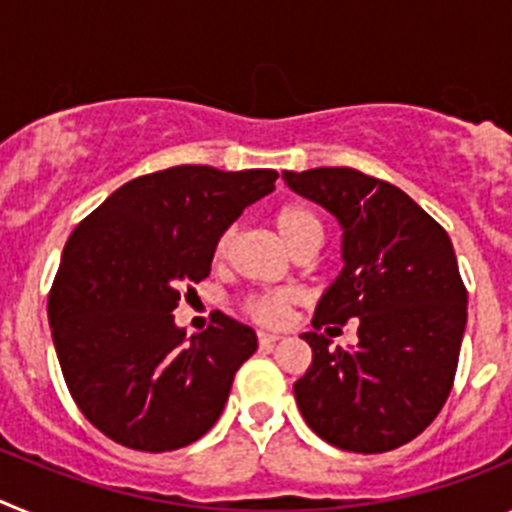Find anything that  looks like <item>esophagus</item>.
<instances>
[{
    "mask_svg": "<svg viewBox=\"0 0 512 512\" xmlns=\"http://www.w3.org/2000/svg\"><path fill=\"white\" fill-rule=\"evenodd\" d=\"M279 338H282V336H277V333H264V330H261V333H259V346L261 348H271V346H274V343L279 341Z\"/></svg>",
    "mask_w": 512,
    "mask_h": 512,
    "instance_id": "esophagus-1",
    "label": "esophagus"
}]
</instances>
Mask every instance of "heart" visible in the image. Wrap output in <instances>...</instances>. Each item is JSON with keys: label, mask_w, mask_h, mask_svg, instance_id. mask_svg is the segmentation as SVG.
Here are the masks:
<instances>
[{"label": "heart", "mask_w": 512, "mask_h": 512, "mask_svg": "<svg viewBox=\"0 0 512 512\" xmlns=\"http://www.w3.org/2000/svg\"><path fill=\"white\" fill-rule=\"evenodd\" d=\"M274 228L292 253H300L302 248L310 246L318 248L323 241V223H320L318 212L302 205V202H287V205L279 207L274 212ZM228 248L230 233H223L215 243V259L223 261L228 256ZM289 305H292V300H289L287 292L269 289V292H253V295L243 297L241 310L246 318L261 325H282L289 315Z\"/></svg>", "instance_id": "obj_1"}]
</instances>
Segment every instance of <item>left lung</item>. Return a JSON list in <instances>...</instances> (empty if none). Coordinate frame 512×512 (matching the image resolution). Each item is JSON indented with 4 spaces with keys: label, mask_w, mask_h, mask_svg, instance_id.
<instances>
[{
    "label": "left lung",
    "mask_w": 512,
    "mask_h": 512,
    "mask_svg": "<svg viewBox=\"0 0 512 512\" xmlns=\"http://www.w3.org/2000/svg\"><path fill=\"white\" fill-rule=\"evenodd\" d=\"M343 225V266L320 300L312 364L295 382L302 418L330 446L382 454L413 441L454 387L467 287L449 233L418 202L346 166L284 174ZM360 318V346L330 349L317 330Z\"/></svg>",
    "instance_id": "1"
}]
</instances>
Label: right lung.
<instances>
[{"instance_id":"obj_1","label":"right lung","mask_w":512,"mask_h":512,"mask_svg":"<svg viewBox=\"0 0 512 512\" xmlns=\"http://www.w3.org/2000/svg\"><path fill=\"white\" fill-rule=\"evenodd\" d=\"M277 176L171 166L122 184L71 230L48 295L53 343L76 408L125 449H182L223 413L256 333L215 312L187 338L174 310Z\"/></svg>"}]
</instances>
